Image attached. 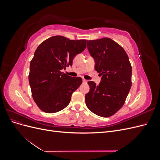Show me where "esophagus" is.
<instances>
[{
  "mask_svg": "<svg viewBox=\"0 0 160 160\" xmlns=\"http://www.w3.org/2000/svg\"><path fill=\"white\" fill-rule=\"evenodd\" d=\"M87 82H88V80H86V79H83V83H86Z\"/></svg>",
  "mask_w": 160,
  "mask_h": 160,
  "instance_id": "34e87169",
  "label": "esophagus"
}]
</instances>
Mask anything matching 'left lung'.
<instances>
[{
	"mask_svg": "<svg viewBox=\"0 0 160 160\" xmlns=\"http://www.w3.org/2000/svg\"><path fill=\"white\" fill-rule=\"evenodd\" d=\"M95 69L102 75L99 85L88 81L85 103L93 113L108 118L123 105L132 87V66L126 52L109 38L88 41Z\"/></svg>",
	"mask_w": 160,
	"mask_h": 160,
	"instance_id": "obj_1",
	"label": "left lung"
}]
</instances>
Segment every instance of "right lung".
I'll list each match as a JSON object with an SVG mask.
<instances>
[{"instance_id":"right-lung-1","label":"right lung","mask_w":160,"mask_h":160,"mask_svg":"<svg viewBox=\"0 0 160 160\" xmlns=\"http://www.w3.org/2000/svg\"><path fill=\"white\" fill-rule=\"evenodd\" d=\"M86 42L54 36L37 47L30 63L28 81L32 98L42 111L56 113L69 104L72 93L83 81L61 70L72 65L74 57L85 50Z\"/></svg>"}]
</instances>
